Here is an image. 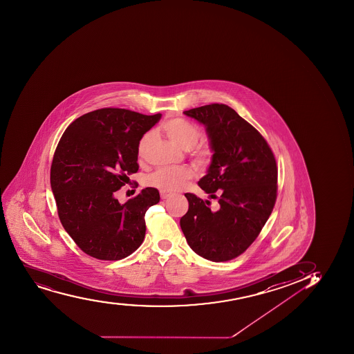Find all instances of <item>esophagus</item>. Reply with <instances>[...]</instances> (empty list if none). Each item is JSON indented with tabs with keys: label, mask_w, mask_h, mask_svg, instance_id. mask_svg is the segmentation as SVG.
Segmentation results:
<instances>
[{
	"label": "esophagus",
	"mask_w": 354,
	"mask_h": 354,
	"mask_svg": "<svg viewBox=\"0 0 354 354\" xmlns=\"http://www.w3.org/2000/svg\"><path fill=\"white\" fill-rule=\"evenodd\" d=\"M171 196V194L166 193L164 190H161L160 192V197L161 200H166L168 197Z\"/></svg>",
	"instance_id": "obj_1"
}]
</instances>
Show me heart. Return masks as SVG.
Wrapping results in <instances>:
<instances>
[{
	"instance_id": "obj_1",
	"label": "heart",
	"mask_w": 354,
	"mask_h": 354,
	"mask_svg": "<svg viewBox=\"0 0 354 354\" xmlns=\"http://www.w3.org/2000/svg\"><path fill=\"white\" fill-rule=\"evenodd\" d=\"M162 130L166 136L183 150H189L194 160L200 166L210 164L212 150L207 144L196 145L200 140V129L195 124L183 119L169 120L164 123ZM152 133L142 137L138 144V156L143 157L150 144ZM194 171L190 167L159 168L147 178V185L164 192H175L180 189L186 181L193 176Z\"/></svg>"
}]
</instances>
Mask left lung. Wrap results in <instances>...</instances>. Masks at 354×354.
Wrapping results in <instances>:
<instances>
[{"instance_id": "left-lung-1", "label": "left lung", "mask_w": 354, "mask_h": 354, "mask_svg": "<svg viewBox=\"0 0 354 354\" xmlns=\"http://www.w3.org/2000/svg\"><path fill=\"white\" fill-rule=\"evenodd\" d=\"M183 114L207 130L214 154L198 186L219 205L211 210L210 201L185 194L189 209L180 226L197 255L212 262L230 261L255 241L272 212L276 159L262 135L227 105L211 104Z\"/></svg>"}]
</instances>
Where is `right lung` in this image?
<instances>
[{
	"label": "right lung",
	"instance_id": "obj_1",
	"mask_svg": "<svg viewBox=\"0 0 354 354\" xmlns=\"http://www.w3.org/2000/svg\"><path fill=\"white\" fill-rule=\"evenodd\" d=\"M161 114L124 109L86 113L68 127L50 167V187L61 224L88 255L122 259L145 236V212L160 200L147 187L121 204L116 192L138 171V144Z\"/></svg>",
	"mask_w": 354,
	"mask_h": 354
}]
</instances>
